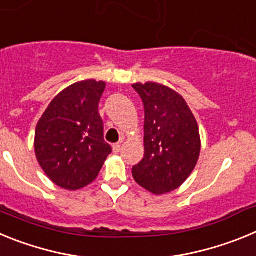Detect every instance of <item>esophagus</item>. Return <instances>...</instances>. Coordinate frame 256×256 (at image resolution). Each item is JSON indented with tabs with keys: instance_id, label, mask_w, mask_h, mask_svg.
Instances as JSON below:
<instances>
[{
	"instance_id": "1",
	"label": "esophagus",
	"mask_w": 256,
	"mask_h": 256,
	"mask_svg": "<svg viewBox=\"0 0 256 256\" xmlns=\"http://www.w3.org/2000/svg\"><path fill=\"white\" fill-rule=\"evenodd\" d=\"M122 148H123V142H119V144H115L114 146H112V151H114L115 154L120 152Z\"/></svg>"
}]
</instances>
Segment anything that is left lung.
I'll return each mask as SVG.
<instances>
[{
  "instance_id": "8db88e82",
  "label": "left lung",
  "mask_w": 256,
  "mask_h": 256,
  "mask_svg": "<svg viewBox=\"0 0 256 256\" xmlns=\"http://www.w3.org/2000/svg\"><path fill=\"white\" fill-rule=\"evenodd\" d=\"M132 87L144 105V156L133 166V178L154 195H164L182 186L198 164V122L184 98L168 86L146 82Z\"/></svg>"
}]
</instances>
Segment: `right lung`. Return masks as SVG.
I'll list each match as a JSON object with an SVG mask.
<instances>
[{
    "mask_svg": "<svg viewBox=\"0 0 256 256\" xmlns=\"http://www.w3.org/2000/svg\"><path fill=\"white\" fill-rule=\"evenodd\" d=\"M106 83L86 79L56 94L36 126L38 164L56 186L76 191L97 178L112 148L104 141L98 102Z\"/></svg>",
    "mask_w": 256,
    "mask_h": 256,
    "instance_id": "right-lung-1",
    "label": "right lung"
}]
</instances>
